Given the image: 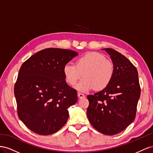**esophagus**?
Returning a JSON list of instances; mask_svg holds the SVG:
<instances>
[{
	"mask_svg": "<svg viewBox=\"0 0 153 153\" xmlns=\"http://www.w3.org/2000/svg\"><path fill=\"white\" fill-rule=\"evenodd\" d=\"M77 96L79 98H84L85 97V95L83 94H81V93H79V92L77 94Z\"/></svg>",
	"mask_w": 153,
	"mask_h": 153,
	"instance_id": "34e87169",
	"label": "esophagus"
}]
</instances>
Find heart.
Wrapping results in <instances>:
<instances>
[{
  "mask_svg": "<svg viewBox=\"0 0 153 153\" xmlns=\"http://www.w3.org/2000/svg\"><path fill=\"white\" fill-rule=\"evenodd\" d=\"M75 64L65 65V79L69 85L74 86L82 76L84 79L76 85V88L83 92L94 88L96 90L106 88L114 76L113 63L99 52H90L82 55L76 59Z\"/></svg>",
  "mask_w": 153,
  "mask_h": 153,
  "instance_id": "heart-1",
  "label": "heart"
}]
</instances>
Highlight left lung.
Masks as SVG:
<instances>
[{"mask_svg": "<svg viewBox=\"0 0 153 153\" xmlns=\"http://www.w3.org/2000/svg\"><path fill=\"white\" fill-rule=\"evenodd\" d=\"M110 56L115 73L106 88L87 96V117L98 131L114 135L132 123L140 96L137 70L124 55L113 49H102Z\"/></svg>", "mask_w": 153, "mask_h": 153, "instance_id": "8db88e82", "label": "left lung"}]
</instances>
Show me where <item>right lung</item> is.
I'll use <instances>...</instances> for the list:
<instances>
[{
    "instance_id": "add662e5",
    "label": "right lung",
    "mask_w": 153,
    "mask_h": 153,
    "mask_svg": "<svg viewBox=\"0 0 153 153\" xmlns=\"http://www.w3.org/2000/svg\"><path fill=\"white\" fill-rule=\"evenodd\" d=\"M77 54L71 50L48 48L22 65L14 88L17 113L32 131L49 135L66 124L68 108L76 103L77 94L67 84L63 69Z\"/></svg>"
}]
</instances>
